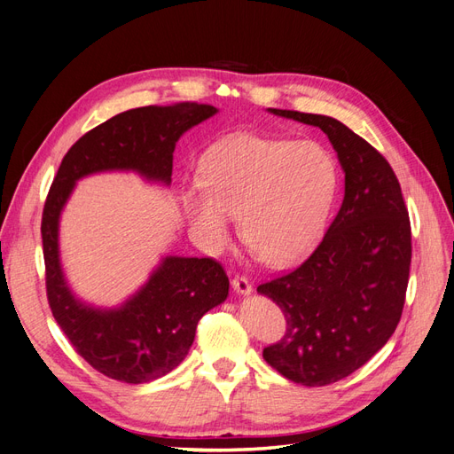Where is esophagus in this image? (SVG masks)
Masks as SVG:
<instances>
[{"mask_svg":"<svg viewBox=\"0 0 454 454\" xmlns=\"http://www.w3.org/2000/svg\"><path fill=\"white\" fill-rule=\"evenodd\" d=\"M231 284H232V290L242 294V295H248L252 292V282L246 277H240V274H237Z\"/></svg>","mask_w":454,"mask_h":454,"instance_id":"34e87169","label":"esophagus"}]
</instances>
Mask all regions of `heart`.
<instances>
[{
  "instance_id": "heart-1",
  "label": "heart",
  "mask_w": 454,
  "mask_h": 454,
  "mask_svg": "<svg viewBox=\"0 0 454 454\" xmlns=\"http://www.w3.org/2000/svg\"><path fill=\"white\" fill-rule=\"evenodd\" d=\"M335 164L314 142L240 134L202 162V189L185 193L197 235L214 250L231 240V215L252 252L269 265H290L318 242L335 191Z\"/></svg>"
}]
</instances>
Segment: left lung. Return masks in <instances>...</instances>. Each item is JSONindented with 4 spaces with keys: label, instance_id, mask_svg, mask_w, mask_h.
Returning a JSON list of instances; mask_svg holds the SVG:
<instances>
[{
    "label": "left lung",
    "instance_id": "8db88e82",
    "mask_svg": "<svg viewBox=\"0 0 454 454\" xmlns=\"http://www.w3.org/2000/svg\"><path fill=\"white\" fill-rule=\"evenodd\" d=\"M322 129L345 172V199L322 242L295 270L257 286L286 318L265 362L305 387L348 377L387 345L402 318L411 223L400 182L379 151L340 121L269 107Z\"/></svg>",
    "mask_w": 454,
    "mask_h": 454
}]
</instances>
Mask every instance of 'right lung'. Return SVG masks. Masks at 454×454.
<instances>
[{
	"mask_svg": "<svg viewBox=\"0 0 454 454\" xmlns=\"http://www.w3.org/2000/svg\"><path fill=\"white\" fill-rule=\"evenodd\" d=\"M208 104L180 102L122 112L89 130L64 155L41 217L47 299L67 340L102 375L142 384L170 373L195 340L197 324L229 295V278L212 257L168 255L119 309L81 303L60 267L59 222L75 182L89 174L132 170L170 185L180 136L210 119Z\"/></svg>",
	"mask_w": 454,
	"mask_h": 454,
	"instance_id": "right-lung-1",
	"label": "right lung"
}]
</instances>
